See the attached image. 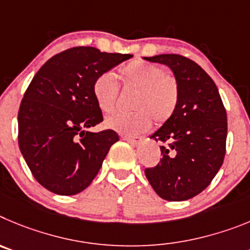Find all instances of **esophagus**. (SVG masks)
Listing matches in <instances>:
<instances>
[{"label": "esophagus", "mask_w": 250, "mask_h": 250, "mask_svg": "<svg viewBox=\"0 0 250 250\" xmlns=\"http://www.w3.org/2000/svg\"><path fill=\"white\" fill-rule=\"evenodd\" d=\"M122 139L129 142L132 145H139L142 142V137H129V136H123Z\"/></svg>", "instance_id": "34e87169"}]
</instances>
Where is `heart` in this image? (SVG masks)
<instances>
[{
	"mask_svg": "<svg viewBox=\"0 0 250 250\" xmlns=\"http://www.w3.org/2000/svg\"><path fill=\"white\" fill-rule=\"evenodd\" d=\"M123 86L137 92L132 113L116 112L105 118V125L125 134H138L152 125L168 122L179 103V83L172 75L164 73L157 64L134 60L120 71ZM93 97L103 112H112L118 102V87L111 73L98 76L92 87Z\"/></svg>",
	"mask_w": 250,
	"mask_h": 250,
	"instance_id": "obj_1",
	"label": "heart"
}]
</instances>
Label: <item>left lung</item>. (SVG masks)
<instances>
[{"mask_svg":"<svg viewBox=\"0 0 250 250\" xmlns=\"http://www.w3.org/2000/svg\"><path fill=\"white\" fill-rule=\"evenodd\" d=\"M145 60L169 67L181 89L172 118L150 136L164 146L161 162L146 168V177L166 201H187L203 192L223 164L226 108L214 81L194 61L173 53Z\"/></svg>","mask_w":250,"mask_h":250,"instance_id":"1","label":"left lung"}]
</instances>
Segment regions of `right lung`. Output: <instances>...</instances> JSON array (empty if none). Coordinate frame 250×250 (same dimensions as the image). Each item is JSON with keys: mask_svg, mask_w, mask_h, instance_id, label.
<instances>
[{"mask_svg": "<svg viewBox=\"0 0 250 250\" xmlns=\"http://www.w3.org/2000/svg\"><path fill=\"white\" fill-rule=\"evenodd\" d=\"M133 57L73 47L49 58L26 89L19 111V146L36 181L49 192L73 195L92 183L120 137L88 128L103 121L94 80Z\"/></svg>", "mask_w": 250, "mask_h": 250, "instance_id": "1", "label": "right lung"}]
</instances>
